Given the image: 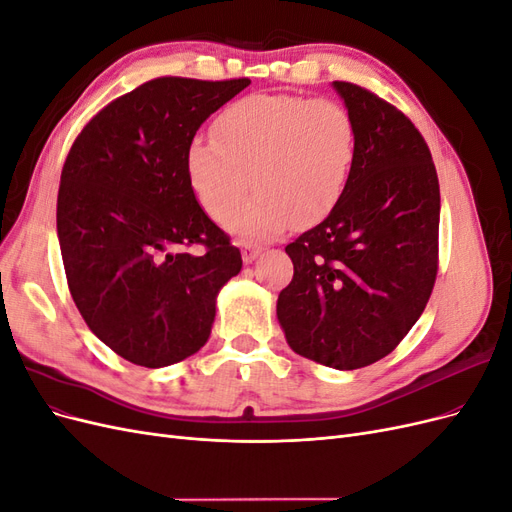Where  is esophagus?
<instances>
[{"label":"esophagus","mask_w":512,"mask_h":512,"mask_svg":"<svg viewBox=\"0 0 512 512\" xmlns=\"http://www.w3.org/2000/svg\"><path fill=\"white\" fill-rule=\"evenodd\" d=\"M260 252H262L260 245H256L252 241H241V256H243L245 265H250V262H254Z\"/></svg>","instance_id":"34e87169"}]
</instances>
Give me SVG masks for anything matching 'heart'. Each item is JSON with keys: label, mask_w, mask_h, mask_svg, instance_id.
Here are the masks:
<instances>
[{"label": "heart", "mask_w": 512, "mask_h": 512, "mask_svg": "<svg viewBox=\"0 0 512 512\" xmlns=\"http://www.w3.org/2000/svg\"><path fill=\"white\" fill-rule=\"evenodd\" d=\"M354 123L342 104L290 94H254L230 104L215 136L188 149L190 185L215 222H226L249 191L255 198L228 222L239 237L267 239L290 220L316 224L342 198L354 162Z\"/></svg>", "instance_id": "heart-1"}]
</instances>
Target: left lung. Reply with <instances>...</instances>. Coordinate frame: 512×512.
<instances>
[{
    "mask_svg": "<svg viewBox=\"0 0 512 512\" xmlns=\"http://www.w3.org/2000/svg\"><path fill=\"white\" fill-rule=\"evenodd\" d=\"M333 87L354 123V162L331 213L286 245L292 282L277 297L290 348L359 369L414 327L438 275L440 185L414 123L369 89Z\"/></svg>",
    "mask_w": 512,
    "mask_h": 512,
    "instance_id": "left-lung-1",
    "label": "left lung"
}]
</instances>
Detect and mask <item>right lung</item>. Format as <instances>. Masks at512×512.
Here are the masks:
<instances>
[{
  "instance_id": "add662e5",
  "label": "right lung",
  "mask_w": 512,
  "mask_h": 512,
  "mask_svg": "<svg viewBox=\"0 0 512 512\" xmlns=\"http://www.w3.org/2000/svg\"><path fill=\"white\" fill-rule=\"evenodd\" d=\"M247 85L147 81L89 119L61 170L57 237L70 294L91 333L134 365L166 367L203 348L215 297L241 271V252L194 196L188 149Z\"/></svg>"
}]
</instances>
